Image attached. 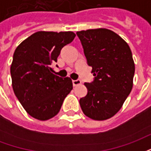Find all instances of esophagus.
Wrapping results in <instances>:
<instances>
[{"label":"esophagus","instance_id":"1","mask_svg":"<svg viewBox=\"0 0 151 151\" xmlns=\"http://www.w3.org/2000/svg\"><path fill=\"white\" fill-rule=\"evenodd\" d=\"M81 84V81L80 80H73V86H78Z\"/></svg>","mask_w":151,"mask_h":151}]
</instances>
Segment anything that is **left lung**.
Masks as SVG:
<instances>
[{"instance_id":"left-lung-1","label":"left lung","mask_w":151,"mask_h":151,"mask_svg":"<svg viewBox=\"0 0 151 151\" xmlns=\"http://www.w3.org/2000/svg\"><path fill=\"white\" fill-rule=\"evenodd\" d=\"M94 81L85 82L87 95L80 99L83 113L95 120L109 119L120 111L133 88L135 65L132 52L114 31L91 29L77 32Z\"/></svg>"}]
</instances>
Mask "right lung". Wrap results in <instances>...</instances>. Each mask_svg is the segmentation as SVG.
Masks as SVG:
<instances>
[{
    "mask_svg": "<svg viewBox=\"0 0 151 151\" xmlns=\"http://www.w3.org/2000/svg\"><path fill=\"white\" fill-rule=\"evenodd\" d=\"M75 36L72 31H38L15 49L10 66L13 90L27 112L37 120L55 116L72 91V80L54 74L50 65Z\"/></svg>",
    "mask_w": 151,
    "mask_h": 151,
    "instance_id": "1",
    "label": "right lung"
}]
</instances>
